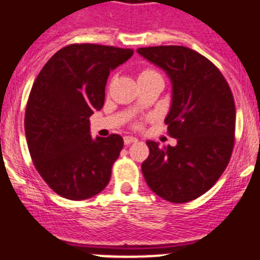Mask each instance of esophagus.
<instances>
[{"label":"esophagus","mask_w":260,"mask_h":260,"mask_svg":"<svg viewBox=\"0 0 260 260\" xmlns=\"http://www.w3.org/2000/svg\"><path fill=\"white\" fill-rule=\"evenodd\" d=\"M136 142H138V139L132 138V136H125V138H124V143H125L126 146H129V144H132V143H136Z\"/></svg>","instance_id":"esophagus-1"}]
</instances>
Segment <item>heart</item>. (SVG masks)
Masks as SVG:
<instances>
[{
  "mask_svg": "<svg viewBox=\"0 0 260 260\" xmlns=\"http://www.w3.org/2000/svg\"><path fill=\"white\" fill-rule=\"evenodd\" d=\"M150 74H155V71L144 70V71H142V73H140V75H139V77H143V75H150Z\"/></svg>",
  "mask_w": 260,
  "mask_h": 260,
  "instance_id": "heart-1",
  "label": "heart"
}]
</instances>
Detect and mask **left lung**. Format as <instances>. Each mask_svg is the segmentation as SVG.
Listing matches in <instances>:
<instances>
[{
  "mask_svg": "<svg viewBox=\"0 0 260 260\" xmlns=\"http://www.w3.org/2000/svg\"><path fill=\"white\" fill-rule=\"evenodd\" d=\"M171 82V105L165 122L177 146L148 140L142 171L163 200L181 204L206 193L224 173L235 140L236 110L231 89L217 67L182 46L139 48Z\"/></svg>",
  "mask_w": 260,
  "mask_h": 260,
  "instance_id": "obj_1",
  "label": "left lung"
}]
</instances>
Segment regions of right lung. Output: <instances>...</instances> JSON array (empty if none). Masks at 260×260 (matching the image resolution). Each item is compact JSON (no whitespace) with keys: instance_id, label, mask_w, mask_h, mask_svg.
Segmentation results:
<instances>
[{"instance_id":"1","label":"right lung","mask_w":260,"mask_h":260,"mask_svg":"<svg viewBox=\"0 0 260 260\" xmlns=\"http://www.w3.org/2000/svg\"><path fill=\"white\" fill-rule=\"evenodd\" d=\"M129 48L71 44L39 73L25 110V136L36 170L55 193L81 201L105 189L122 150L120 135L91 138L89 117L101 110L110 71Z\"/></svg>"}]
</instances>
